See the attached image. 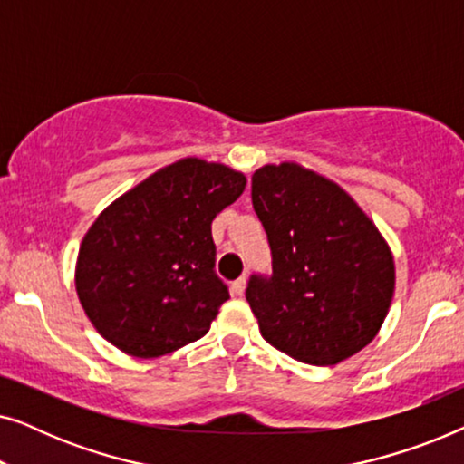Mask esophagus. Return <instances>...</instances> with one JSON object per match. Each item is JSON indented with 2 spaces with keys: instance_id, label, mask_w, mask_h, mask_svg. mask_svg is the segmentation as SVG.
I'll use <instances>...</instances> for the list:
<instances>
[{
  "instance_id": "esophagus-1",
  "label": "esophagus",
  "mask_w": 464,
  "mask_h": 464,
  "mask_svg": "<svg viewBox=\"0 0 464 464\" xmlns=\"http://www.w3.org/2000/svg\"><path fill=\"white\" fill-rule=\"evenodd\" d=\"M245 285H246V278L240 276L237 281L232 283V295H243L245 294Z\"/></svg>"
}]
</instances>
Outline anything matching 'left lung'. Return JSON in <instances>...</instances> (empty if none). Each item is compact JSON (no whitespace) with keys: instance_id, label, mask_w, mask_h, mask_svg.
<instances>
[{"instance_id":"left-lung-1","label":"left lung","mask_w":464,"mask_h":464,"mask_svg":"<svg viewBox=\"0 0 464 464\" xmlns=\"http://www.w3.org/2000/svg\"><path fill=\"white\" fill-rule=\"evenodd\" d=\"M251 200L272 253V275H251L245 291L264 340L310 365L353 357L395 291L378 227L340 186L294 162L256 170Z\"/></svg>"}]
</instances>
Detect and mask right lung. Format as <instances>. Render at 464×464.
Returning a JSON list of instances; mask_svg holds the SVG:
<instances>
[{"label":"right lung","instance_id":"1","mask_svg":"<svg viewBox=\"0 0 464 464\" xmlns=\"http://www.w3.org/2000/svg\"><path fill=\"white\" fill-rule=\"evenodd\" d=\"M243 173L186 158L105 208L82 240L75 289L107 342L160 357L200 340L230 297L211 224L243 194Z\"/></svg>","mask_w":464,"mask_h":464}]
</instances>
